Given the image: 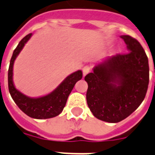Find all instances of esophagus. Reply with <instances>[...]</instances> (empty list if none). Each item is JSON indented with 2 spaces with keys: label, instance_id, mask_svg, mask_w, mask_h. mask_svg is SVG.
I'll use <instances>...</instances> for the list:
<instances>
[{
  "label": "esophagus",
  "instance_id": "esophagus-1",
  "mask_svg": "<svg viewBox=\"0 0 155 155\" xmlns=\"http://www.w3.org/2000/svg\"><path fill=\"white\" fill-rule=\"evenodd\" d=\"M83 74H84V75H86L87 74H88V73L90 72V71H91V68H90L89 66H84V68H83Z\"/></svg>",
  "mask_w": 155,
  "mask_h": 155
}]
</instances>
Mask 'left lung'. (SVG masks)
<instances>
[{"instance_id":"obj_1","label":"left lung","mask_w":155,"mask_h":155,"mask_svg":"<svg viewBox=\"0 0 155 155\" xmlns=\"http://www.w3.org/2000/svg\"><path fill=\"white\" fill-rule=\"evenodd\" d=\"M121 38L129 52L109 57L84 77L88 108L106 122H119L134 113L145 99L149 84V63L142 45L130 35Z\"/></svg>"}]
</instances>
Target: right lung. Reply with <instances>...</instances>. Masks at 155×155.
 I'll use <instances>...</instances> for the list:
<instances>
[{"label": "right lung", "instance_id": "1", "mask_svg": "<svg viewBox=\"0 0 155 155\" xmlns=\"http://www.w3.org/2000/svg\"><path fill=\"white\" fill-rule=\"evenodd\" d=\"M32 34L24 37L18 43L10 59L8 71V91L18 108L26 115L35 119H47L54 117L62 113L68 98L72 91L75 83L82 79L81 71L71 74L50 94L38 98H30L16 89L13 82V67L14 60L23 47L30 38Z\"/></svg>", "mask_w": 155, "mask_h": 155}]
</instances>
